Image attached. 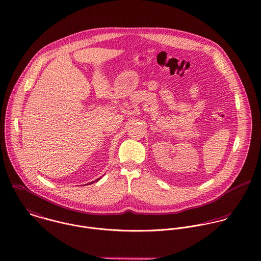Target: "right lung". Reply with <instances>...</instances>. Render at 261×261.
<instances>
[{"label": "right lung", "mask_w": 261, "mask_h": 261, "mask_svg": "<svg viewBox=\"0 0 261 261\" xmlns=\"http://www.w3.org/2000/svg\"><path fill=\"white\" fill-rule=\"evenodd\" d=\"M99 179H100V178H98V179H96V180H95V181H98V180H99ZM95 181H92V182H90V184H94V182H95Z\"/></svg>", "instance_id": "1"}]
</instances>
